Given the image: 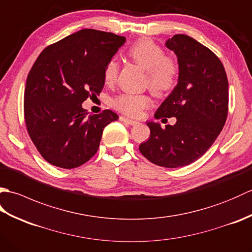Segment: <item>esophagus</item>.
Segmentation results:
<instances>
[{
    "label": "esophagus",
    "mask_w": 252,
    "mask_h": 252,
    "mask_svg": "<svg viewBox=\"0 0 252 252\" xmlns=\"http://www.w3.org/2000/svg\"><path fill=\"white\" fill-rule=\"evenodd\" d=\"M120 121H122V122H126V123H129V125H131V126H136L137 125V121H135V120H132V119H129V118H126V117H123V116H121L120 118Z\"/></svg>",
    "instance_id": "34e87169"
}]
</instances>
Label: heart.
<instances>
[{
	"label": "heart",
	"mask_w": 252,
	"mask_h": 252,
	"mask_svg": "<svg viewBox=\"0 0 252 252\" xmlns=\"http://www.w3.org/2000/svg\"><path fill=\"white\" fill-rule=\"evenodd\" d=\"M129 55L137 65L147 70V83L156 93L172 90L179 77V66L173 58L164 56L161 46L151 39H141L129 49ZM119 66L111 60L105 68L104 78L107 84H112L118 77ZM117 110L130 117H140L152 105V97L147 94L123 93L112 101Z\"/></svg>",
	"instance_id": "obj_1"
}]
</instances>
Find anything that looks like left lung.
I'll return each mask as SVG.
<instances>
[{
    "label": "left lung",
    "mask_w": 252,
    "mask_h": 252,
    "mask_svg": "<svg viewBox=\"0 0 252 252\" xmlns=\"http://www.w3.org/2000/svg\"><path fill=\"white\" fill-rule=\"evenodd\" d=\"M179 63V81L157 109L155 118H176L174 126L147 122L148 141L140 152L164 168H180L196 161L220 134L228 112V81L219 57L185 34L165 42Z\"/></svg>",
    "instance_id": "8db88e82"
}]
</instances>
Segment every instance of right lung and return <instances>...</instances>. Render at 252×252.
<instances>
[{
	"label": "right lung",
	"mask_w": 252,
	"mask_h": 252,
	"mask_svg": "<svg viewBox=\"0 0 252 252\" xmlns=\"http://www.w3.org/2000/svg\"><path fill=\"white\" fill-rule=\"evenodd\" d=\"M126 37L82 29L42 51L28 74L24 112L27 131L47 162L82 165L99 147L104 127L118 120L109 109L89 115L82 103L99 95L104 71Z\"/></svg>",
	"instance_id": "right-lung-1"
}]
</instances>
